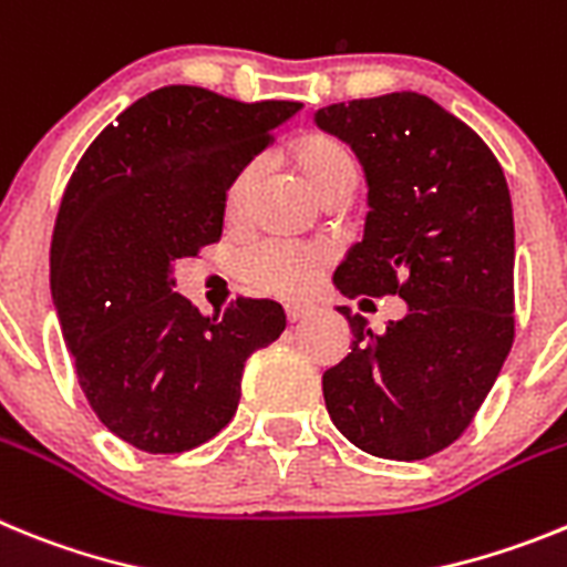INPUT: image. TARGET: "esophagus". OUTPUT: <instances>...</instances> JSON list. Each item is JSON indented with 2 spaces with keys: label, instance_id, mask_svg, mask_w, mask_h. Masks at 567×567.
<instances>
[{
  "label": "esophagus",
  "instance_id": "34e87169",
  "mask_svg": "<svg viewBox=\"0 0 567 567\" xmlns=\"http://www.w3.org/2000/svg\"><path fill=\"white\" fill-rule=\"evenodd\" d=\"M311 311H313V305H308V302H288V305H285V313H288L290 322H299V319H305Z\"/></svg>",
  "mask_w": 567,
  "mask_h": 567
}]
</instances>
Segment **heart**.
Segmentation results:
<instances>
[{
  "label": "heart",
  "instance_id": "1",
  "mask_svg": "<svg viewBox=\"0 0 567 567\" xmlns=\"http://www.w3.org/2000/svg\"><path fill=\"white\" fill-rule=\"evenodd\" d=\"M293 167L302 182L319 199L344 185H357L359 167L351 147L337 136L311 134L293 147ZM250 190H254V167H245L230 179L225 190V214L228 219H239L248 208ZM324 268V254L319 248H299L288 243H262L245 250L236 259L239 277L259 293L270 297H299L311 288L319 270Z\"/></svg>",
  "mask_w": 567,
  "mask_h": 567
}]
</instances>
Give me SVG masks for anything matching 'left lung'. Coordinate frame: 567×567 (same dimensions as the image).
Masks as SVG:
<instances>
[{"label": "left lung", "instance_id": "1", "mask_svg": "<svg viewBox=\"0 0 567 567\" xmlns=\"http://www.w3.org/2000/svg\"><path fill=\"white\" fill-rule=\"evenodd\" d=\"M313 120L351 145L368 179L365 236L333 285L408 305L379 333L339 308L353 339L324 371V405L365 454L425 460L460 440L514 344L508 182L491 147L422 93L339 102Z\"/></svg>", "mask_w": 567, "mask_h": 567}]
</instances>
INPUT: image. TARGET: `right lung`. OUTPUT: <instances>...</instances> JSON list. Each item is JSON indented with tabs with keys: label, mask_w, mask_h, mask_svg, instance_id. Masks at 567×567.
<instances>
[{
	"label": "right lung",
	"mask_w": 567,
	"mask_h": 567,
	"mask_svg": "<svg viewBox=\"0 0 567 567\" xmlns=\"http://www.w3.org/2000/svg\"><path fill=\"white\" fill-rule=\"evenodd\" d=\"M299 107L167 85L79 159L53 228V308L93 413L127 445L182 454L216 436L248 357L285 331L270 299L202 317L174 293V262L219 243L230 179Z\"/></svg>",
	"instance_id": "right-lung-1"
}]
</instances>
